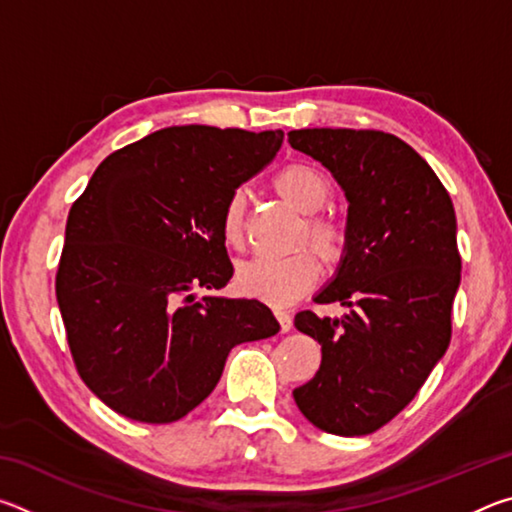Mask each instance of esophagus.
I'll use <instances>...</instances> for the list:
<instances>
[{"mask_svg":"<svg viewBox=\"0 0 512 512\" xmlns=\"http://www.w3.org/2000/svg\"><path fill=\"white\" fill-rule=\"evenodd\" d=\"M275 318H277V323H280V329H282V332H289L291 325H293V318H291L289 311L277 309V311H275Z\"/></svg>","mask_w":512,"mask_h":512,"instance_id":"obj_1","label":"esophagus"}]
</instances>
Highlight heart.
<instances>
[{"mask_svg": "<svg viewBox=\"0 0 512 512\" xmlns=\"http://www.w3.org/2000/svg\"><path fill=\"white\" fill-rule=\"evenodd\" d=\"M273 189L296 210L309 214L302 239L309 241L316 255L327 266L341 264L348 253V228L334 214L320 212L334 194L325 173L311 164L293 162L275 173ZM244 214V192H232L221 212V237L232 248L244 246ZM318 275L320 266L314 253L300 250L287 257L248 259L237 268L235 284L248 298L266 302L271 307H287L314 287Z\"/></svg>", "mask_w": 512, "mask_h": 512, "instance_id": "b5f03b06", "label": "heart"}]
</instances>
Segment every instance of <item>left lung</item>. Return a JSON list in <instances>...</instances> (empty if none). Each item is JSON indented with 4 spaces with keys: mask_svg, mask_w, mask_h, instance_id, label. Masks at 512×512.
Instances as JSON below:
<instances>
[{
    "mask_svg": "<svg viewBox=\"0 0 512 512\" xmlns=\"http://www.w3.org/2000/svg\"><path fill=\"white\" fill-rule=\"evenodd\" d=\"M289 144L323 162L350 203L348 253L316 296L350 314H296L323 361L293 400L318 429L366 436L413 400L452 339L461 282L454 205L429 164L391 133L302 128Z\"/></svg>",
    "mask_w": 512,
    "mask_h": 512,
    "instance_id": "obj_1",
    "label": "left lung"
}]
</instances>
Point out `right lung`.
I'll return each mask as SVG.
<instances>
[{
  "label": "right lung",
  "instance_id": "1",
  "mask_svg": "<svg viewBox=\"0 0 512 512\" xmlns=\"http://www.w3.org/2000/svg\"><path fill=\"white\" fill-rule=\"evenodd\" d=\"M282 140V131L162 128L110 153L74 201L56 298L74 366L112 411L149 424L185 418L235 345L280 332L259 300L212 291L232 277L223 205Z\"/></svg>",
  "mask_w": 512,
  "mask_h": 512
}]
</instances>
